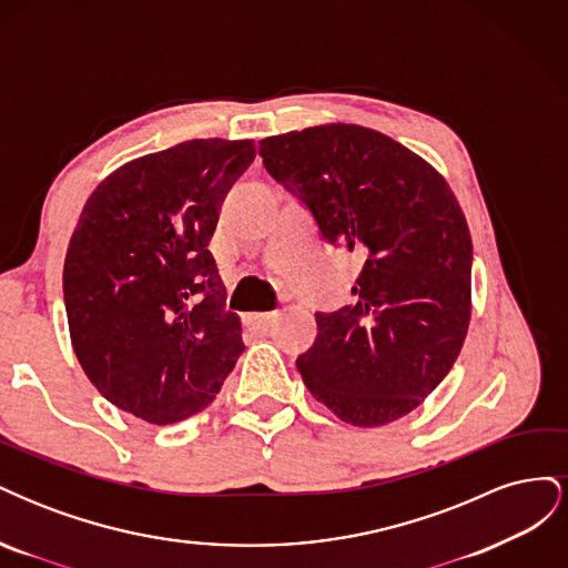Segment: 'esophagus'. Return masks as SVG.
Masks as SVG:
<instances>
[{
	"instance_id": "1",
	"label": "esophagus",
	"mask_w": 568,
	"mask_h": 568,
	"mask_svg": "<svg viewBox=\"0 0 568 568\" xmlns=\"http://www.w3.org/2000/svg\"><path fill=\"white\" fill-rule=\"evenodd\" d=\"M277 313H253V315H248V324L253 326V329H257V332H267L270 326L277 322Z\"/></svg>"
}]
</instances>
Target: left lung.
Listing matches in <instances>:
<instances>
[{
  "label": "left lung",
  "instance_id": "left-lung-1",
  "mask_svg": "<svg viewBox=\"0 0 568 568\" xmlns=\"http://www.w3.org/2000/svg\"><path fill=\"white\" fill-rule=\"evenodd\" d=\"M257 151L326 244L365 257L355 303L315 313L296 359L307 390L353 426L407 415L455 365L471 315V236L448 182L359 125L267 136Z\"/></svg>",
  "mask_w": 568,
  "mask_h": 568
}]
</instances>
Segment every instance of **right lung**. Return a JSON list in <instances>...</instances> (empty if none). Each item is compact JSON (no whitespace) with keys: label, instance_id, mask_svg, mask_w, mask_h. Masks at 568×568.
Listing matches in <instances>:
<instances>
[{"label":"right lung","instance_id":"1","mask_svg":"<svg viewBox=\"0 0 568 568\" xmlns=\"http://www.w3.org/2000/svg\"><path fill=\"white\" fill-rule=\"evenodd\" d=\"M253 140H192L118 168L88 199L63 265L73 351L94 388L149 424L209 407L244 353L209 251Z\"/></svg>","mask_w":568,"mask_h":568}]
</instances>
